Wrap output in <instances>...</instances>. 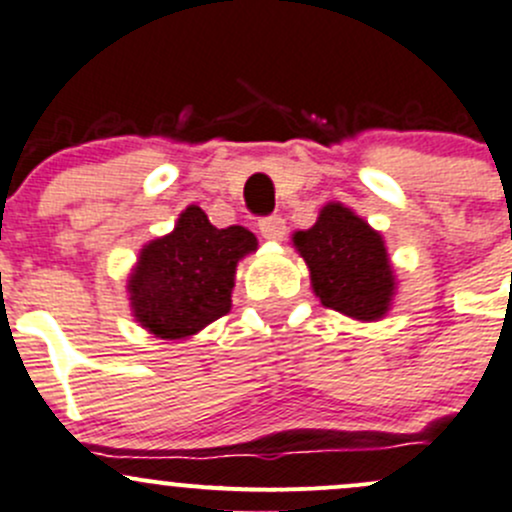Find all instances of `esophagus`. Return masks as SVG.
<instances>
[{"mask_svg":"<svg viewBox=\"0 0 512 512\" xmlns=\"http://www.w3.org/2000/svg\"><path fill=\"white\" fill-rule=\"evenodd\" d=\"M258 231H261L263 239L281 241L286 236V221L281 216H266V219L258 221Z\"/></svg>","mask_w":512,"mask_h":512,"instance_id":"esophagus-1","label":"esophagus"}]
</instances>
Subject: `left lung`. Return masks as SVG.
Instances as JSON below:
<instances>
[{"mask_svg":"<svg viewBox=\"0 0 512 512\" xmlns=\"http://www.w3.org/2000/svg\"><path fill=\"white\" fill-rule=\"evenodd\" d=\"M293 246L306 261L313 293L323 306L356 321L386 316L396 276L383 236L361 216L331 201L311 229L293 234Z\"/></svg>","mask_w":512,"mask_h":512,"instance_id":"8db88e82","label":"left lung"}]
</instances>
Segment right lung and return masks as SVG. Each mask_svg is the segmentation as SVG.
Instances as JSON below:
<instances>
[{"instance_id":"obj_1","label":"right lung","mask_w":512,"mask_h":512,"mask_svg":"<svg viewBox=\"0 0 512 512\" xmlns=\"http://www.w3.org/2000/svg\"><path fill=\"white\" fill-rule=\"evenodd\" d=\"M256 246L249 229H216L191 204L171 234L141 249L126 286L131 313L139 326L164 341L194 336L231 311L236 266Z\"/></svg>"}]
</instances>
